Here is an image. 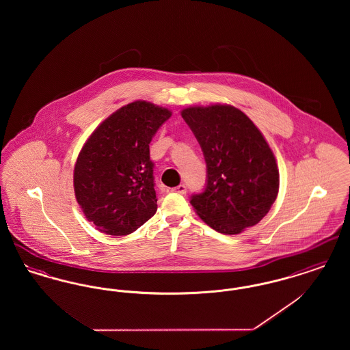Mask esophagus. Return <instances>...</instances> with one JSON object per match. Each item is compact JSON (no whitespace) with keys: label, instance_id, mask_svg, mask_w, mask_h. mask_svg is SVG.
I'll list each match as a JSON object with an SVG mask.
<instances>
[{"label":"esophagus","instance_id":"34e87169","mask_svg":"<svg viewBox=\"0 0 350 350\" xmlns=\"http://www.w3.org/2000/svg\"><path fill=\"white\" fill-rule=\"evenodd\" d=\"M173 191H176V193H178V194H186L187 187H186L185 185H178L177 187H174V189H173Z\"/></svg>","mask_w":350,"mask_h":350}]
</instances>
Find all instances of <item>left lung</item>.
<instances>
[{
    "label": "left lung",
    "mask_w": 350,
    "mask_h": 350,
    "mask_svg": "<svg viewBox=\"0 0 350 350\" xmlns=\"http://www.w3.org/2000/svg\"><path fill=\"white\" fill-rule=\"evenodd\" d=\"M183 120L206 161V183L190 203L211 228L236 234L256 226L277 198L280 174L262 133L239 109L189 107Z\"/></svg>",
    "instance_id": "8db88e82"
}]
</instances>
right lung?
<instances>
[{"mask_svg":"<svg viewBox=\"0 0 350 350\" xmlns=\"http://www.w3.org/2000/svg\"><path fill=\"white\" fill-rule=\"evenodd\" d=\"M167 109L136 100L92 133L75 167V193L100 232L126 236L157 211L150 143L170 118Z\"/></svg>","mask_w":350,"mask_h":350,"instance_id":"right-lung-1","label":"right lung"}]
</instances>
